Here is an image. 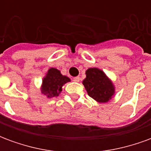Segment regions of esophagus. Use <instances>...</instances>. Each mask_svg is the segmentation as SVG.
Returning a JSON list of instances; mask_svg holds the SVG:
<instances>
[{"instance_id": "obj_1", "label": "esophagus", "mask_w": 151, "mask_h": 151, "mask_svg": "<svg viewBox=\"0 0 151 151\" xmlns=\"http://www.w3.org/2000/svg\"><path fill=\"white\" fill-rule=\"evenodd\" d=\"M73 82H78L79 81H80V78H79V77H75V78H73Z\"/></svg>"}]
</instances>
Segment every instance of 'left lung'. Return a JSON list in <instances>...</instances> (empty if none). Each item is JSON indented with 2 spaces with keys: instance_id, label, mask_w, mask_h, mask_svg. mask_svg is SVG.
I'll use <instances>...</instances> for the list:
<instances>
[{
  "instance_id": "8db88e82",
  "label": "left lung",
  "mask_w": 151,
  "mask_h": 151,
  "mask_svg": "<svg viewBox=\"0 0 151 151\" xmlns=\"http://www.w3.org/2000/svg\"><path fill=\"white\" fill-rule=\"evenodd\" d=\"M82 81L89 96L99 103H108L115 95V86L105 73L98 68H89Z\"/></svg>"
}]
</instances>
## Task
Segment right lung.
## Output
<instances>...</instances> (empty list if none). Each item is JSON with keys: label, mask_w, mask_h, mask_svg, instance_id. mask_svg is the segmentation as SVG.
Returning <instances> with one entry per match:
<instances>
[{"label": "right lung", "mask_w": 151, "mask_h": 151, "mask_svg": "<svg viewBox=\"0 0 151 151\" xmlns=\"http://www.w3.org/2000/svg\"><path fill=\"white\" fill-rule=\"evenodd\" d=\"M70 82L67 76L62 75L56 68H50L44 76L41 85V93L47 98L57 97L62 91L63 86Z\"/></svg>", "instance_id": "right-lung-1"}]
</instances>
